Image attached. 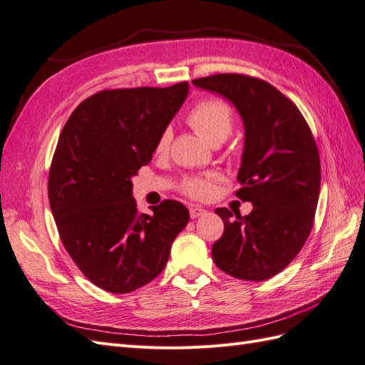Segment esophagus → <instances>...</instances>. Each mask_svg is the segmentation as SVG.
<instances>
[{"label": "esophagus", "mask_w": 365, "mask_h": 365, "mask_svg": "<svg viewBox=\"0 0 365 365\" xmlns=\"http://www.w3.org/2000/svg\"><path fill=\"white\" fill-rule=\"evenodd\" d=\"M203 214H207V210H203L202 207H191V208H190V216H191V219H197V217L203 216Z\"/></svg>", "instance_id": "esophagus-1"}]
</instances>
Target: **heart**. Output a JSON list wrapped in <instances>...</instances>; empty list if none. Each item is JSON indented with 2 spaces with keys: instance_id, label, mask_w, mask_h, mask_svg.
I'll use <instances>...</instances> for the list:
<instances>
[{
  "instance_id": "heart-1",
  "label": "heart",
  "mask_w": 365,
  "mask_h": 365,
  "mask_svg": "<svg viewBox=\"0 0 365 365\" xmlns=\"http://www.w3.org/2000/svg\"><path fill=\"white\" fill-rule=\"evenodd\" d=\"M190 125L211 145L222 143L232 129V110L225 101L210 98L197 103L188 114ZM173 140V129L165 128L155 142V154L165 155ZM182 190L195 199H207L214 192V175L190 177Z\"/></svg>"
}]
</instances>
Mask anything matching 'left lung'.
Wrapping results in <instances>:
<instances>
[{"instance_id": "8db88e82", "label": "left lung", "mask_w": 365, "mask_h": 365, "mask_svg": "<svg viewBox=\"0 0 365 365\" xmlns=\"http://www.w3.org/2000/svg\"><path fill=\"white\" fill-rule=\"evenodd\" d=\"M192 85L225 97L245 129L236 195L253 211L232 217L216 210L225 230L212 259L232 277L260 282L282 272L310 235L321 190L317 146L294 103L264 80L217 73Z\"/></svg>"}]
</instances>
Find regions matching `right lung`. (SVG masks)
<instances>
[{"instance_id": "add662e5", "label": "right lung", "mask_w": 365, "mask_h": 365, "mask_svg": "<svg viewBox=\"0 0 365 365\" xmlns=\"http://www.w3.org/2000/svg\"><path fill=\"white\" fill-rule=\"evenodd\" d=\"M170 88L93 93L64 125L49 171V203L60 239L92 284L125 294L162 273L190 220L180 202L137 211L133 177L151 162L155 142L188 96Z\"/></svg>"}]
</instances>
